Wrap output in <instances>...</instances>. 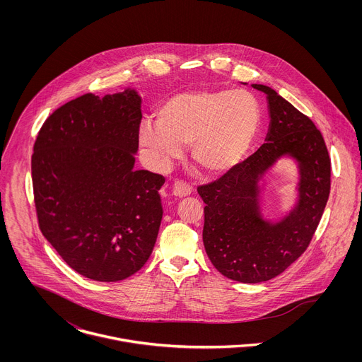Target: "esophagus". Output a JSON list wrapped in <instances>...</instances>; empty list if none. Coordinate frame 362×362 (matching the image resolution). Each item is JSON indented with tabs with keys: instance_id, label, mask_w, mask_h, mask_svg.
<instances>
[{
	"instance_id": "obj_1",
	"label": "esophagus",
	"mask_w": 362,
	"mask_h": 362,
	"mask_svg": "<svg viewBox=\"0 0 362 362\" xmlns=\"http://www.w3.org/2000/svg\"><path fill=\"white\" fill-rule=\"evenodd\" d=\"M191 192H192L191 187H189V185H187V184H184V182H175V184L173 185V191H171L173 197L180 198V199L189 197V195H191Z\"/></svg>"
}]
</instances>
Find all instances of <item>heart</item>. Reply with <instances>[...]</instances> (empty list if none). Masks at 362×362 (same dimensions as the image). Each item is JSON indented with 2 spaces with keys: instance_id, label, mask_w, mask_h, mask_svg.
I'll list each match as a JSON object with an SVG mask.
<instances>
[{
  "instance_id": "obj_1",
  "label": "heart",
  "mask_w": 362,
  "mask_h": 362,
  "mask_svg": "<svg viewBox=\"0 0 362 362\" xmlns=\"http://www.w3.org/2000/svg\"><path fill=\"white\" fill-rule=\"evenodd\" d=\"M155 115L156 121L141 124V146L161 167L191 148L194 167L207 178H218L241 164L260 127L258 100L243 89L181 92L160 104Z\"/></svg>"
}]
</instances>
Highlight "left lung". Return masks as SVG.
Segmentation results:
<instances>
[{
  "instance_id": "8db88e82",
  "label": "left lung",
  "mask_w": 362,
  "mask_h": 362,
  "mask_svg": "<svg viewBox=\"0 0 362 362\" xmlns=\"http://www.w3.org/2000/svg\"><path fill=\"white\" fill-rule=\"evenodd\" d=\"M252 88L266 95L264 144L233 171L198 188L206 205L207 257L227 279L250 284L279 276L304 254L330 192V158L315 124L272 88ZM286 159L296 167L295 204L269 218L262 210L264 180Z\"/></svg>"
}]
</instances>
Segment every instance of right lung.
<instances>
[{
  "label": "right lung",
  "instance_id": "obj_1",
  "mask_svg": "<svg viewBox=\"0 0 362 362\" xmlns=\"http://www.w3.org/2000/svg\"><path fill=\"white\" fill-rule=\"evenodd\" d=\"M141 104L134 88L83 95L52 112L33 148L40 230L69 267L95 281L132 276L155 248L164 178L135 170Z\"/></svg>",
  "mask_w": 362,
  "mask_h": 362
}]
</instances>
